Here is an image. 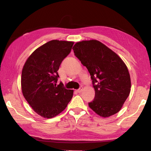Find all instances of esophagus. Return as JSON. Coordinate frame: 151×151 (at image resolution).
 Instances as JSON below:
<instances>
[{
  "label": "esophagus",
  "mask_w": 151,
  "mask_h": 151,
  "mask_svg": "<svg viewBox=\"0 0 151 151\" xmlns=\"http://www.w3.org/2000/svg\"><path fill=\"white\" fill-rule=\"evenodd\" d=\"M82 91H83V86H81L78 90H76V92H77V93H81Z\"/></svg>",
  "instance_id": "obj_1"
}]
</instances>
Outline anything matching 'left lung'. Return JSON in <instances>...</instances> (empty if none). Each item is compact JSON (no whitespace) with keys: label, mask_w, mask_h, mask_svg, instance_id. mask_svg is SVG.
Listing matches in <instances>:
<instances>
[{"label":"left lung","mask_w":151,"mask_h":151,"mask_svg":"<svg viewBox=\"0 0 151 151\" xmlns=\"http://www.w3.org/2000/svg\"><path fill=\"white\" fill-rule=\"evenodd\" d=\"M73 49L88 69L95 91V96L88 103L89 107L103 117L117 113L131 92V77L126 65L99 40L78 42Z\"/></svg>","instance_id":"obj_1"}]
</instances>
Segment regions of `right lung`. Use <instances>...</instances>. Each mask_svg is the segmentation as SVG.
Masks as SVG:
<instances>
[{"instance_id":"add662e5","label":"right lung","mask_w":151,"mask_h":151,"mask_svg":"<svg viewBox=\"0 0 151 151\" xmlns=\"http://www.w3.org/2000/svg\"><path fill=\"white\" fill-rule=\"evenodd\" d=\"M73 42L52 40L38 48L28 58L22 70L23 96L32 109L44 118L55 117L67 106L73 91L61 83L56 86L58 70L70 52Z\"/></svg>"}]
</instances>
